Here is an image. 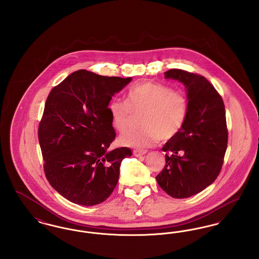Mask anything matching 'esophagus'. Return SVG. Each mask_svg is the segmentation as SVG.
Wrapping results in <instances>:
<instances>
[{
	"instance_id": "1",
	"label": "esophagus",
	"mask_w": 259,
	"mask_h": 259,
	"mask_svg": "<svg viewBox=\"0 0 259 259\" xmlns=\"http://www.w3.org/2000/svg\"><path fill=\"white\" fill-rule=\"evenodd\" d=\"M147 152H148L147 150H140V149H136V150L133 151V154H134V156H136V157H140V156H142V155H145Z\"/></svg>"
}]
</instances>
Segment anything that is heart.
<instances>
[{"mask_svg":"<svg viewBox=\"0 0 259 259\" xmlns=\"http://www.w3.org/2000/svg\"><path fill=\"white\" fill-rule=\"evenodd\" d=\"M108 111L112 126L120 132L131 129L135 115H142L143 129L123 133L118 138V144L128 148H149L160 139L168 141L181 131L187 116L188 101L183 92L145 81L128 90L126 101H111Z\"/></svg>","mask_w":259,"mask_h":259,"instance_id":"obj_1","label":"heart"}]
</instances>
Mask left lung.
<instances>
[{
	"label": "left lung",
	"instance_id": "1",
	"mask_svg": "<svg viewBox=\"0 0 259 259\" xmlns=\"http://www.w3.org/2000/svg\"><path fill=\"white\" fill-rule=\"evenodd\" d=\"M164 74L185 85L188 111L181 131L162 148L166 165L156 181L167 194L183 199L201 192L220 175L228 141L225 108L206 77L179 69Z\"/></svg>",
	"mask_w": 259,
	"mask_h": 259
}]
</instances>
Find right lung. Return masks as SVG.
<instances>
[{"mask_svg":"<svg viewBox=\"0 0 259 259\" xmlns=\"http://www.w3.org/2000/svg\"><path fill=\"white\" fill-rule=\"evenodd\" d=\"M132 77L104 76L78 70L52 88L38 125L44 169L63 197L94 206L110 197L119 168L131 149H110L115 138L108 107Z\"/></svg>","mask_w":259,"mask_h":259,"instance_id":"add662e5","label":"right lung"}]
</instances>
